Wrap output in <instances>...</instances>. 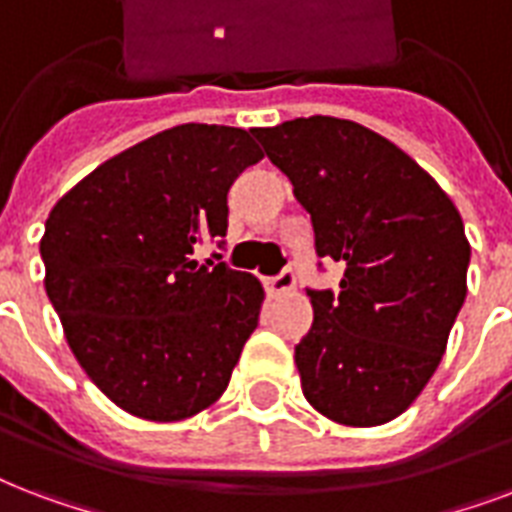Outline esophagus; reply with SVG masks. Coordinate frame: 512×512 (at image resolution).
Returning <instances> with one entry per match:
<instances>
[{"instance_id": "1", "label": "esophagus", "mask_w": 512, "mask_h": 512, "mask_svg": "<svg viewBox=\"0 0 512 512\" xmlns=\"http://www.w3.org/2000/svg\"><path fill=\"white\" fill-rule=\"evenodd\" d=\"M265 290H268V295H273V298L290 295V292L295 290V273L287 268V271H282L279 276H271V279L265 282Z\"/></svg>"}]
</instances>
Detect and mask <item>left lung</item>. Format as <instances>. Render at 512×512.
Instances as JSON below:
<instances>
[{"label": "left lung", "mask_w": 512, "mask_h": 512, "mask_svg": "<svg viewBox=\"0 0 512 512\" xmlns=\"http://www.w3.org/2000/svg\"><path fill=\"white\" fill-rule=\"evenodd\" d=\"M311 214L341 290H308L314 325L295 346L303 395L346 427L397 419L446 351L467 295L470 241L443 187L376 131L341 117L255 128Z\"/></svg>", "instance_id": "1"}]
</instances>
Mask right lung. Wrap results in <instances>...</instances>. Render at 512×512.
Segmentation results:
<instances>
[{"label": "right lung", "instance_id": "obj_1", "mask_svg": "<svg viewBox=\"0 0 512 512\" xmlns=\"http://www.w3.org/2000/svg\"><path fill=\"white\" fill-rule=\"evenodd\" d=\"M260 158L244 128L185 123L101 163L53 206L45 292L80 368L131 416L190 419L228 389L263 284L190 255L225 236L230 185Z\"/></svg>", "mask_w": 512, "mask_h": 512}]
</instances>
